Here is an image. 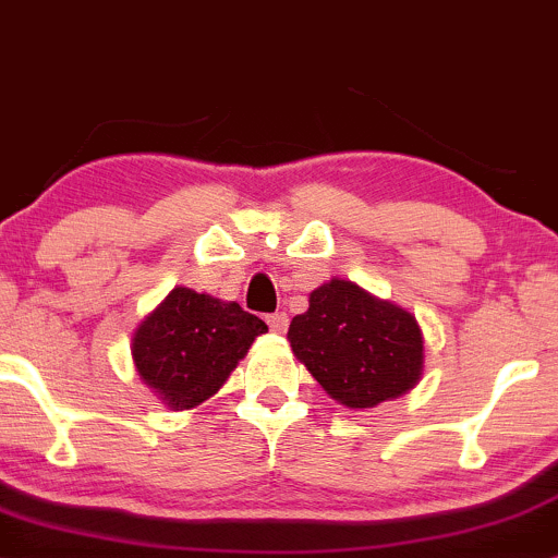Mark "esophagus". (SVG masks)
Listing matches in <instances>:
<instances>
[{"label": "esophagus", "mask_w": 558, "mask_h": 558, "mask_svg": "<svg viewBox=\"0 0 558 558\" xmlns=\"http://www.w3.org/2000/svg\"><path fill=\"white\" fill-rule=\"evenodd\" d=\"M267 325H270L272 332H286L288 330V315L286 312H272V315H267Z\"/></svg>", "instance_id": "34e87169"}]
</instances>
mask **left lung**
Here are the masks:
<instances>
[{"instance_id":"1","label":"left lung","mask_w":558,"mask_h":558,"mask_svg":"<svg viewBox=\"0 0 558 558\" xmlns=\"http://www.w3.org/2000/svg\"><path fill=\"white\" fill-rule=\"evenodd\" d=\"M288 341L319 386L351 409L407 393L425 360L417 319L349 280L312 291L310 310L291 319Z\"/></svg>"}]
</instances>
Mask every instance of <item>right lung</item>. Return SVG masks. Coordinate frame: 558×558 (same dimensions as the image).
Instances as JSON below:
<instances>
[{"instance_id":"right-lung-1","label":"right lung","mask_w":558,"mask_h":558,"mask_svg":"<svg viewBox=\"0 0 558 558\" xmlns=\"http://www.w3.org/2000/svg\"><path fill=\"white\" fill-rule=\"evenodd\" d=\"M262 332L267 325L235 301L226 304L191 288H172L138 325L133 362L168 407L191 409L220 390Z\"/></svg>"}]
</instances>
